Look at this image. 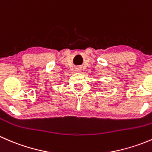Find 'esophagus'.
Here are the masks:
<instances>
[{
  "label": "esophagus",
  "instance_id": "esophagus-1",
  "mask_svg": "<svg viewBox=\"0 0 152 152\" xmlns=\"http://www.w3.org/2000/svg\"><path fill=\"white\" fill-rule=\"evenodd\" d=\"M76 70L77 72H80L81 70H82V68H81V67H76Z\"/></svg>",
  "mask_w": 152,
  "mask_h": 152
}]
</instances>
